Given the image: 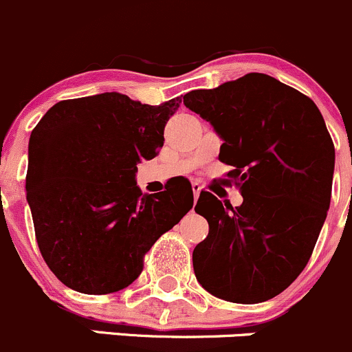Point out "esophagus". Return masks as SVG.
Instances as JSON below:
<instances>
[{
    "label": "esophagus",
    "instance_id": "obj_1",
    "mask_svg": "<svg viewBox=\"0 0 352 352\" xmlns=\"http://www.w3.org/2000/svg\"><path fill=\"white\" fill-rule=\"evenodd\" d=\"M191 190H193V197H195V200H198V197H200V193H201V184H198V183H193L191 184Z\"/></svg>",
    "mask_w": 352,
    "mask_h": 352
}]
</instances>
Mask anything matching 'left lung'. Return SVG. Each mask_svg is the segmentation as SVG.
Wrapping results in <instances>:
<instances>
[{
    "label": "left lung",
    "instance_id": "obj_1",
    "mask_svg": "<svg viewBox=\"0 0 352 352\" xmlns=\"http://www.w3.org/2000/svg\"><path fill=\"white\" fill-rule=\"evenodd\" d=\"M212 123L219 159L241 191V206L205 191L195 212L210 230L193 270L212 295L259 303L280 295L309 263L331 205L336 151L317 104L261 72L183 96Z\"/></svg>",
    "mask_w": 352,
    "mask_h": 352
}]
</instances>
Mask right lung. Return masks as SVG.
Masks as SVG:
<instances>
[{
	"instance_id": "1",
	"label": "right lung",
	"mask_w": 352,
	"mask_h": 352,
	"mask_svg": "<svg viewBox=\"0 0 352 352\" xmlns=\"http://www.w3.org/2000/svg\"><path fill=\"white\" fill-rule=\"evenodd\" d=\"M181 100L152 107L120 93L64 100L32 130L27 200L43 261L76 292L107 295L139 278L144 256L193 206L190 188L142 195Z\"/></svg>"
}]
</instances>
